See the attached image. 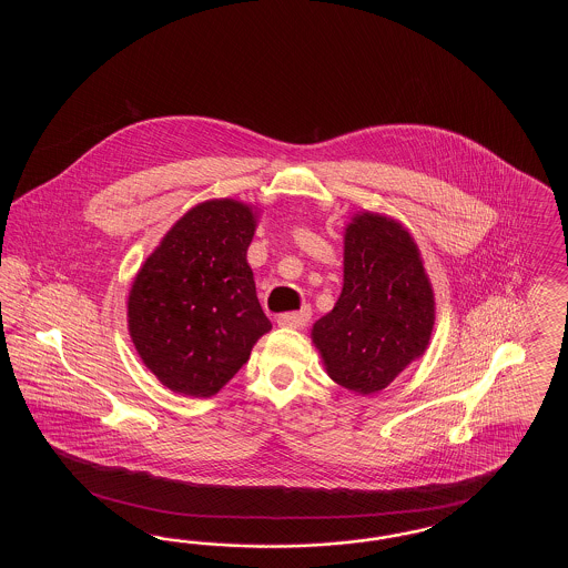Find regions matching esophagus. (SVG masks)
I'll return each instance as SVG.
<instances>
[{"label": "esophagus", "mask_w": 568, "mask_h": 568, "mask_svg": "<svg viewBox=\"0 0 568 568\" xmlns=\"http://www.w3.org/2000/svg\"><path fill=\"white\" fill-rule=\"evenodd\" d=\"M308 322H311V308L308 306H302L296 313H285L276 320V324L281 327H294V329L304 327Z\"/></svg>", "instance_id": "34e87169"}]
</instances>
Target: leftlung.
<instances>
[{
	"label": "left lung",
	"mask_w": 568,
	"mask_h": 568,
	"mask_svg": "<svg viewBox=\"0 0 568 568\" xmlns=\"http://www.w3.org/2000/svg\"><path fill=\"white\" fill-rule=\"evenodd\" d=\"M343 290L311 341L325 373L357 396L385 389L430 345L436 302L419 246L394 216L362 211L343 234Z\"/></svg>",
	"instance_id": "left-lung-1"
}]
</instances>
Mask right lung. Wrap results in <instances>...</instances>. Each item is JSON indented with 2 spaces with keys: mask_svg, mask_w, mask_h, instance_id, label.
Here are the masks:
<instances>
[{
  "mask_svg": "<svg viewBox=\"0 0 568 568\" xmlns=\"http://www.w3.org/2000/svg\"><path fill=\"white\" fill-rule=\"evenodd\" d=\"M260 209L234 197L195 204L144 260L128 296L142 364L170 392L211 398L272 329L246 248Z\"/></svg>",
  "mask_w": 568,
  "mask_h": 568,
  "instance_id": "right-lung-1",
  "label": "right lung"
}]
</instances>
